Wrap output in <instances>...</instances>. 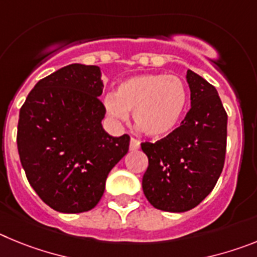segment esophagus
<instances>
[{"instance_id":"1","label":"esophagus","mask_w":257,"mask_h":257,"mask_svg":"<svg viewBox=\"0 0 257 257\" xmlns=\"http://www.w3.org/2000/svg\"><path fill=\"white\" fill-rule=\"evenodd\" d=\"M140 148V142L139 140L134 139V138H131L130 140V151H138V149Z\"/></svg>"}]
</instances>
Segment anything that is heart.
<instances>
[{
    "label": "heart",
    "mask_w": 257,
    "mask_h": 257,
    "mask_svg": "<svg viewBox=\"0 0 257 257\" xmlns=\"http://www.w3.org/2000/svg\"><path fill=\"white\" fill-rule=\"evenodd\" d=\"M106 113L124 121L133 112L135 126L144 135L160 139L180 123L188 104V90L179 77L143 74L118 86L115 95L105 96Z\"/></svg>",
    "instance_id": "heart-1"
}]
</instances>
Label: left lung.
<instances>
[{"instance_id": "1", "label": "left lung", "mask_w": 257, "mask_h": 257, "mask_svg": "<svg viewBox=\"0 0 257 257\" xmlns=\"http://www.w3.org/2000/svg\"><path fill=\"white\" fill-rule=\"evenodd\" d=\"M190 109L180 127L157 143H143L149 166L143 192L153 207L185 212L216 185L224 167L228 115L216 88L188 69Z\"/></svg>"}]
</instances>
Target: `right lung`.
I'll return each mask as SVG.
<instances>
[{"instance_id": "obj_1", "label": "right lung", "mask_w": 257, "mask_h": 257, "mask_svg": "<svg viewBox=\"0 0 257 257\" xmlns=\"http://www.w3.org/2000/svg\"><path fill=\"white\" fill-rule=\"evenodd\" d=\"M101 70L70 64L40 79L19 113L18 151L31 187L55 211L78 213L99 203L130 136L103 128Z\"/></svg>"}]
</instances>
